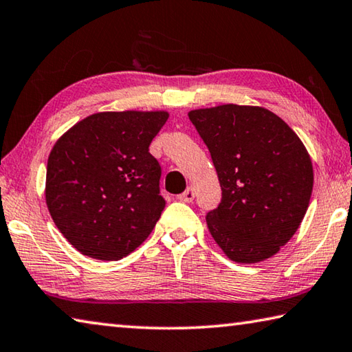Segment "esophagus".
<instances>
[{"label": "esophagus", "instance_id": "1", "mask_svg": "<svg viewBox=\"0 0 352 352\" xmlns=\"http://www.w3.org/2000/svg\"><path fill=\"white\" fill-rule=\"evenodd\" d=\"M194 197H195L194 189H192V188H188L186 190H184L183 194L178 195V200H180V201H184V204H190V201L194 200Z\"/></svg>", "mask_w": 352, "mask_h": 352}]
</instances>
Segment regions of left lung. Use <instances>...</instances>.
Here are the masks:
<instances>
[{
    "mask_svg": "<svg viewBox=\"0 0 352 352\" xmlns=\"http://www.w3.org/2000/svg\"><path fill=\"white\" fill-rule=\"evenodd\" d=\"M188 116L222 188L219 206L206 214L214 241L234 262L272 258L296 233L311 201L314 169L305 144L262 107L225 104Z\"/></svg>",
    "mask_w": 352,
    "mask_h": 352,
    "instance_id": "obj_1",
    "label": "left lung"
}]
</instances>
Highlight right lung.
<instances>
[{"mask_svg": "<svg viewBox=\"0 0 352 352\" xmlns=\"http://www.w3.org/2000/svg\"><path fill=\"white\" fill-rule=\"evenodd\" d=\"M168 111H102L82 119L52 147L46 205L82 254L118 261L152 233L166 206L162 166L148 152Z\"/></svg>", "mask_w": 352, "mask_h": 352, "instance_id": "right-lung-1", "label": "right lung"}]
</instances>
